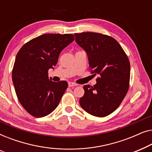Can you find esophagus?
Listing matches in <instances>:
<instances>
[{
  "label": "esophagus",
  "mask_w": 152,
  "mask_h": 152,
  "mask_svg": "<svg viewBox=\"0 0 152 152\" xmlns=\"http://www.w3.org/2000/svg\"><path fill=\"white\" fill-rule=\"evenodd\" d=\"M77 84H76V83L75 82H68V86L69 87H74V86H77Z\"/></svg>",
  "instance_id": "esophagus-1"
}]
</instances>
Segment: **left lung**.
<instances>
[{"label":"left lung","instance_id":"obj_1","mask_svg":"<svg viewBox=\"0 0 152 152\" xmlns=\"http://www.w3.org/2000/svg\"><path fill=\"white\" fill-rule=\"evenodd\" d=\"M75 37L88 55L91 73L99 75L96 84L84 86L80 104L91 115L105 117L118 109L128 92L129 60L113 37L91 32L75 33Z\"/></svg>","mask_w":152,"mask_h":152}]
</instances>
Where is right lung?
Wrapping results in <instances>:
<instances>
[{
  "label": "right lung",
  "mask_w": 152,
  "mask_h": 152,
  "mask_svg": "<svg viewBox=\"0 0 152 152\" xmlns=\"http://www.w3.org/2000/svg\"><path fill=\"white\" fill-rule=\"evenodd\" d=\"M74 39L71 34H45L25 43L18 52L12 81L20 104L31 115L44 117L57 107L68 82H53L48 70Z\"/></svg>",
  "instance_id": "add662e5"
}]
</instances>
